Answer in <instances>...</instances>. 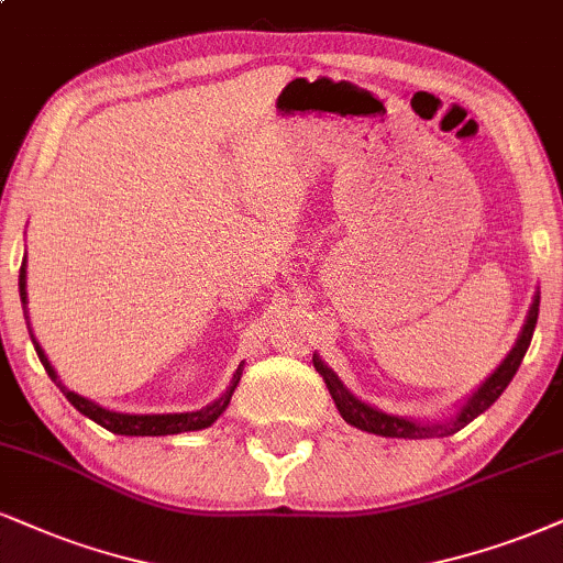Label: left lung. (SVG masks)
Listing matches in <instances>:
<instances>
[{
    "label": "left lung",
    "instance_id": "left-lung-1",
    "mask_svg": "<svg viewBox=\"0 0 563 563\" xmlns=\"http://www.w3.org/2000/svg\"><path fill=\"white\" fill-rule=\"evenodd\" d=\"M538 310H540V295H536V302H532L530 316H527V323H525L522 334H519V339H517L515 350H511L509 357L498 365V371L494 373V376H490L481 388H477V391L473 394V399H470L467 405L462 407V412L456 415V420L446 422V426H422V422L380 412V409L365 405V401H360L357 397H352V394L344 388L342 380L334 376V371H329L321 360L313 357V365H316V371L323 376L325 386H329V394H331V399H334L339 415H342L350 426L367 430V433L388 435V439H443V435L456 433V430L467 426V422H473L477 415L485 412V409H488L498 397H501L504 388L509 386V380L515 378V373L519 371V363H522L527 346H530V342H532V331H536V323H538Z\"/></svg>",
    "mask_w": 563,
    "mask_h": 563
}]
</instances>
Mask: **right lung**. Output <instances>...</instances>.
I'll return each instance as SVG.
<instances>
[{"label":"right lung","instance_id":"obj_1","mask_svg":"<svg viewBox=\"0 0 563 563\" xmlns=\"http://www.w3.org/2000/svg\"><path fill=\"white\" fill-rule=\"evenodd\" d=\"M20 300L25 302V261H23V266H20ZM25 323H27V316H25ZM31 339H33V334H31ZM33 346H36L38 360H41V365L46 367L48 378H52L54 384L59 386V391L65 394L69 405L78 409V412L86 415V418H90L93 422H99L101 428L112 430V433H117V435H175V433H185V430L208 428L227 409L229 399H232V391H234V388H238L240 376H242V365H240L238 373H234V378H232V386L227 388L224 397L213 401V405H208L206 409H198V412L128 415V412H112V409H103V407L96 405V401L80 397V394L69 391L67 386H62V380L57 378V373H54V367L48 365L44 350H41L36 339H33Z\"/></svg>","mask_w":563,"mask_h":563}]
</instances>
